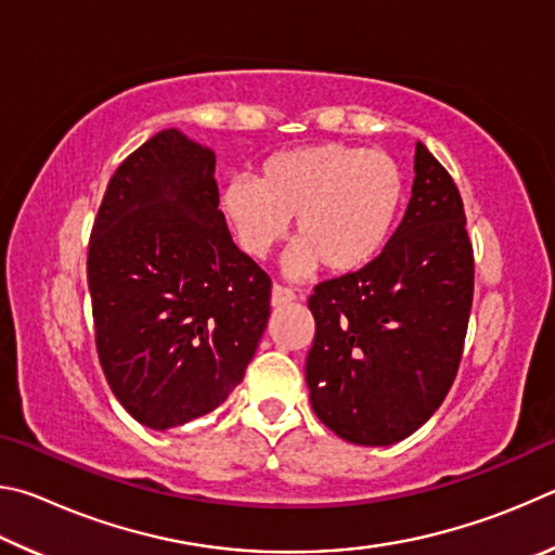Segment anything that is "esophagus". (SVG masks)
<instances>
[{
  "label": "esophagus",
  "mask_w": 555,
  "mask_h": 555,
  "mask_svg": "<svg viewBox=\"0 0 555 555\" xmlns=\"http://www.w3.org/2000/svg\"><path fill=\"white\" fill-rule=\"evenodd\" d=\"M296 298V291L288 288V286H281V284H274V288H271V304L274 306H281V304H291V300Z\"/></svg>",
  "instance_id": "1"
}]
</instances>
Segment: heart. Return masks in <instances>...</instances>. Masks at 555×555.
Masks as SVG:
<instances>
[{
	"instance_id": "1",
	"label": "heart",
	"mask_w": 555,
	"mask_h": 555,
	"mask_svg": "<svg viewBox=\"0 0 555 555\" xmlns=\"http://www.w3.org/2000/svg\"><path fill=\"white\" fill-rule=\"evenodd\" d=\"M406 181L387 152L350 144H311L267 156L257 181L234 176L220 210L251 259H264L296 218L291 271L318 264L345 274L379 255L397 228Z\"/></svg>"
}]
</instances>
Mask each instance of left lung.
Segmentation results:
<instances>
[{
  "mask_svg": "<svg viewBox=\"0 0 555 555\" xmlns=\"http://www.w3.org/2000/svg\"><path fill=\"white\" fill-rule=\"evenodd\" d=\"M413 171L406 215L382 255L308 298L313 411L357 446H391L424 426L463 360L475 291L463 198L421 142Z\"/></svg>",
  "mask_w": 555,
  "mask_h": 555,
  "instance_id": "8db88e82",
  "label": "left lung"
}]
</instances>
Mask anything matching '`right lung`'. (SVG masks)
I'll list each match as a JSON object with an SVG mask.
<instances>
[{"label":"right lung","instance_id":"obj_1","mask_svg":"<svg viewBox=\"0 0 555 555\" xmlns=\"http://www.w3.org/2000/svg\"><path fill=\"white\" fill-rule=\"evenodd\" d=\"M212 173L210 149L158 131L112 173L90 232L102 372L156 430L218 409L269 321L271 279L232 242Z\"/></svg>","mask_w":555,"mask_h":555}]
</instances>
